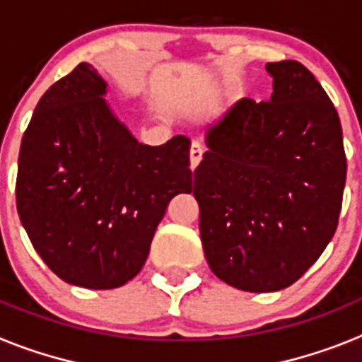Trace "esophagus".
<instances>
[{
	"instance_id": "1",
	"label": "esophagus",
	"mask_w": 362,
	"mask_h": 362,
	"mask_svg": "<svg viewBox=\"0 0 362 362\" xmlns=\"http://www.w3.org/2000/svg\"><path fill=\"white\" fill-rule=\"evenodd\" d=\"M203 152L204 150L199 143L197 141L192 143V146H190V168L192 170H194V168H196V166L201 163V159H203Z\"/></svg>"
}]
</instances>
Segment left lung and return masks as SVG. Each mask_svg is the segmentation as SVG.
I'll list each match as a JSON object with an SVG mask.
<instances>
[{"label": "left lung", "instance_id": "8db88e82", "mask_svg": "<svg viewBox=\"0 0 362 362\" xmlns=\"http://www.w3.org/2000/svg\"><path fill=\"white\" fill-rule=\"evenodd\" d=\"M270 101L243 98L206 127L194 172L210 270L233 288L296 283L334 238L346 183L337 110L299 62L268 63Z\"/></svg>", "mask_w": 362, "mask_h": 362}]
</instances>
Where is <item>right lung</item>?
Returning <instances> with one entry per match:
<instances>
[{
    "label": "right lung",
    "instance_id": "1",
    "mask_svg": "<svg viewBox=\"0 0 362 362\" xmlns=\"http://www.w3.org/2000/svg\"><path fill=\"white\" fill-rule=\"evenodd\" d=\"M105 94L90 63L54 83L23 134L16 181L19 219L40 257L90 290L134 279L172 197L192 192L190 139L143 145Z\"/></svg>",
    "mask_w": 362,
    "mask_h": 362
}]
</instances>
